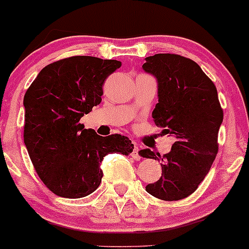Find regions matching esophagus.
I'll return each mask as SVG.
<instances>
[{"mask_svg":"<svg viewBox=\"0 0 249 249\" xmlns=\"http://www.w3.org/2000/svg\"><path fill=\"white\" fill-rule=\"evenodd\" d=\"M138 151H139V147L137 145H135V147H133V152H132V157L135 158L136 160H141V156L138 155Z\"/></svg>","mask_w":249,"mask_h":249,"instance_id":"esophagus-1","label":"esophagus"}]
</instances>
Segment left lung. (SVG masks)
Instances as JSON below:
<instances>
[{"label":"left lung","instance_id":"left-lung-1","mask_svg":"<svg viewBox=\"0 0 249 249\" xmlns=\"http://www.w3.org/2000/svg\"><path fill=\"white\" fill-rule=\"evenodd\" d=\"M143 70L157 80L155 124L176 138L164 156L150 149L139 151L142 157L162 162V176L145 190L163 201L182 200L197 189L218 151L223 111L217 89L195 61L177 54L147 56Z\"/></svg>","mask_w":249,"mask_h":249}]
</instances>
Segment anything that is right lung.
<instances>
[{
  "label": "right lung",
  "instance_id": "add662e5",
  "mask_svg": "<svg viewBox=\"0 0 249 249\" xmlns=\"http://www.w3.org/2000/svg\"><path fill=\"white\" fill-rule=\"evenodd\" d=\"M120 66L117 60L71 56L42 68L27 89L24 145L41 181L55 195H89L102 182L104 157L132 152L125 136L103 137L80 124L102 102L105 79Z\"/></svg>",
  "mask_w": 249,
  "mask_h": 249
}]
</instances>
